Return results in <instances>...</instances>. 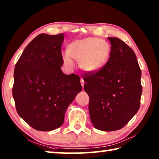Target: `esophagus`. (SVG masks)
Wrapping results in <instances>:
<instances>
[{
    "label": "esophagus",
    "instance_id": "34e87169",
    "mask_svg": "<svg viewBox=\"0 0 159 159\" xmlns=\"http://www.w3.org/2000/svg\"><path fill=\"white\" fill-rule=\"evenodd\" d=\"M80 84H81V85H82V87H83V88L84 87L85 82H84V80H83V79H80Z\"/></svg>",
    "mask_w": 159,
    "mask_h": 159
}]
</instances>
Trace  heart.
<instances>
[{
    "label": "heart",
    "mask_w": 159,
    "mask_h": 159,
    "mask_svg": "<svg viewBox=\"0 0 159 159\" xmlns=\"http://www.w3.org/2000/svg\"><path fill=\"white\" fill-rule=\"evenodd\" d=\"M68 50L61 52L64 66L71 71L75 68L74 60L79 61L83 71L92 73L98 71L107 62L109 49L107 43L98 38H85L72 41Z\"/></svg>",
    "instance_id": "obj_1"
}]
</instances>
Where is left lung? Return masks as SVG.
<instances>
[{"label": "left lung", "instance_id": "left-lung-1", "mask_svg": "<svg viewBox=\"0 0 159 159\" xmlns=\"http://www.w3.org/2000/svg\"><path fill=\"white\" fill-rule=\"evenodd\" d=\"M111 52L107 63L94 73L85 74L84 90L94 127L118 130L138 112L142 92L141 70L134 51L118 38L108 37Z\"/></svg>", "mask_w": 159, "mask_h": 159}]
</instances>
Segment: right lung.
Segmentation results:
<instances>
[{"instance_id": "obj_1", "label": "right lung", "mask_w": 159, "mask_h": 159, "mask_svg": "<svg viewBox=\"0 0 159 159\" xmlns=\"http://www.w3.org/2000/svg\"><path fill=\"white\" fill-rule=\"evenodd\" d=\"M64 40V34H39L15 65L12 95L16 109L37 130L60 128L66 109L82 90L79 76L61 71Z\"/></svg>"}]
</instances>
